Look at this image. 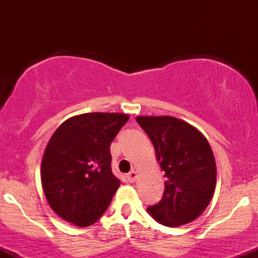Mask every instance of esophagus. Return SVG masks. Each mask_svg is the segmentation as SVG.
Listing matches in <instances>:
<instances>
[{
    "mask_svg": "<svg viewBox=\"0 0 258 258\" xmlns=\"http://www.w3.org/2000/svg\"><path fill=\"white\" fill-rule=\"evenodd\" d=\"M126 178H127V180H128L130 183H133V182H135L136 179H137V172H136L135 170H132L131 172H128V173H127Z\"/></svg>",
    "mask_w": 258,
    "mask_h": 258,
    "instance_id": "esophagus-1",
    "label": "esophagus"
}]
</instances>
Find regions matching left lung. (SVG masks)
Masks as SVG:
<instances>
[{"mask_svg": "<svg viewBox=\"0 0 258 258\" xmlns=\"http://www.w3.org/2000/svg\"><path fill=\"white\" fill-rule=\"evenodd\" d=\"M149 136L156 159L165 172V191L148 207L155 221L179 227L205 211L216 188V161L205 136L185 121L172 116H137Z\"/></svg>", "mask_w": 258, "mask_h": 258, "instance_id": "obj_1", "label": "left lung"}]
</instances>
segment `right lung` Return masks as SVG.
Masks as SVG:
<instances>
[{"instance_id": "obj_1", "label": "right lung", "mask_w": 258, "mask_h": 258, "mask_svg": "<svg viewBox=\"0 0 258 258\" xmlns=\"http://www.w3.org/2000/svg\"><path fill=\"white\" fill-rule=\"evenodd\" d=\"M128 119L120 112H87L53 133L41 162V182L47 203L64 221L87 227L108 209L120 185L111 172L110 144Z\"/></svg>"}]
</instances>
